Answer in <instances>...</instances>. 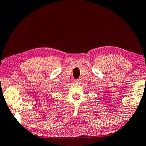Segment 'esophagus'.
<instances>
[{
	"label": "esophagus",
	"mask_w": 146,
	"mask_h": 146,
	"mask_svg": "<svg viewBox=\"0 0 146 146\" xmlns=\"http://www.w3.org/2000/svg\"><path fill=\"white\" fill-rule=\"evenodd\" d=\"M74 82L76 84H80L81 79H77V80H74Z\"/></svg>",
	"instance_id": "obj_1"
}]
</instances>
